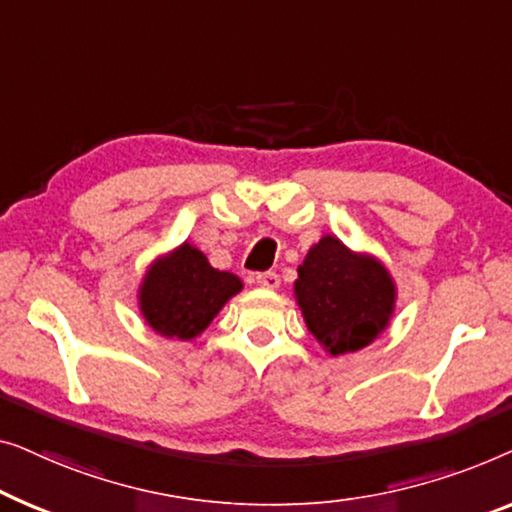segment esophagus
<instances>
[{"label": "esophagus", "instance_id": "obj_1", "mask_svg": "<svg viewBox=\"0 0 512 512\" xmlns=\"http://www.w3.org/2000/svg\"><path fill=\"white\" fill-rule=\"evenodd\" d=\"M255 283H257L259 287H264V290H278L280 278H278V273L266 271V273H257Z\"/></svg>", "mask_w": 512, "mask_h": 512}]
</instances>
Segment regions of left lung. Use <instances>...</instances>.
Segmentation results:
<instances>
[{
    "instance_id": "left-lung-1",
    "label": "left lung",
    "mask_w": 512,
    "mask_h": 512,
    "mask_svg": "<svg viewBox=\"0 0 512 512\" xmlns=\"http://www.w3.org/2000/svg\"><path fill=\"white\" fill-rule=\"evenodd\" d=\"M294 280V299L311 334L329 355L371 345L397 311V283L376 255L325 234L308 248Z\"/></svg>"
}]
</instances>
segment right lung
Returning <instances> with one entry per match:
<instances>
[{
	"label": "right lung",
	"instance_id": "add662e5",
	"mask_svg": "<svg viewBox=\"0 0 512 512\" xmlns=\"http://www.w3.org/2000/svg\"><path fill=\"white\" fill-rule=\"evenodd\" d=\"M243 290L236 273L218 271L190 241L157 255L143 273L136 299L146 325L164 338L192 341Z\"/></svg>",
	"mask_w": 512,
	"mask_h": 512
}]
</instances>
